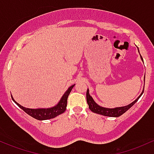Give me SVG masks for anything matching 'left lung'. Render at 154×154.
Returning <instances> with one entry per match:
<instances>
[{
	"label": "left lung",
	"mask_w": 154,
	"mask_h": 154,
	"mask_svg": "<svg viewBox=\"0 0 154 154\" xmlns=\"http://www.w3.org/2000/svg\"><path fill=\"white\" fill-rule=\"evenodd\" d=\"M139 52V50H138ZM141 57L142 60L143 61V59ZM143 91L141 93V94L138 96L136 99V100H134V102L131 104H129V105L125 106V107H116V108H105L102 107L101 106H99V104H97L94 102V100L93 99V98L91 97L90 94H89V90L88 89L87 93H86V99H87V103L89 106V109H91L92 112L97 113V114L102 115L104 116H109V117H119L121 115L124 114V112H126L129 108H131L133 105L138 101V99H140V96H142V94H143Z\"/></svg>",
	"instance_id": "1"
}]
</instances>
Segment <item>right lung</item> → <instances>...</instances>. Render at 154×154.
Returning <instances> with one entry per match:
<instances>
[{
  "label": "right lung",
  "instance_id": "obj_1",
  "mask_svg": "<svg viewBox=\"0 0 154 154\" xmlns=\"http://www.w3.org/2000/svg\"><path fill=\"white\" fill-rule=\"evenodd\" d=\"M74 85L70 86L68 90L65 92V94H63V96L60 99V102H58V104L57 105H55V107H52L50 108H38V109H30V108H26L23 107L22 105H20V104H18L17 102H15L14 98L11 96V99L14 102L17 104L19 107L21 108L23 110H24L27 114H28L31 117L36 118L37 120H39V121H43V120H48L53 118L56 116H59V115L62 114L66 111L67 106V99H68V96L70 94L71 91L72 90Z\"/></svg>",
  "mask_w": 154,
  "mask_h": 154
}]
</instances>
